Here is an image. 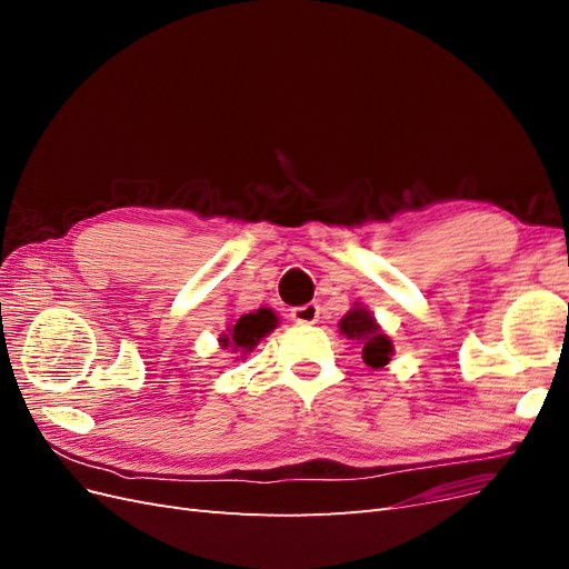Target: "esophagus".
Masks as SVG:
<instances>
[{
    "mask_svg": "<svg viewBox=\"0 0 569 569\" xmlns=\"http://www.w3.org/2000/svg\"><path fill=\"white\" fill-rule=\"evenodd\" d=\"M291 320L299 325H316L320 320V306L318 303H306L291 308Z\"/></svg>",
    "mask_w": 569,
    "mask_h": 569,
    "instance_id": "obj_1",
    "label": "esophagus"
}]
</instances>
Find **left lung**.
Masks as SVG:
<instances>
[{
    "mask_svg": "<svg viewBox=\"0 0 569 569\" xmlns=\"http://www.w3.org/2000/svg\"><path fill=\"white\" fill-rule=\"evenodd\" d=\"M339 332L363 347V360L372 370L385 368L393 356L391 337L382 330V325L375 320L366 306L353 303L351 311H347V316L339 320Z\"/></svg>",
    "mask_w": 569,
    "mask_h": 569,
    "instance_id": "left-lung-1",
    "label": "left lung"
}]
</instances>
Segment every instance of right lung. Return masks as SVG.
<instances>
[{
    "label": "right lung",
    "mask_w": 569,
    "mask_h": 569,
    "mask_svg": "<svg viewBox=\"0 0 569 569\" xmlns=\"http://www.w3.org/2000/svg\"><path fill=\"white\" fill-rule=\"evenodd\" d=\"M280 325V318L274 316L272 308H258V311L239 316L226 325V332L218 337L222 349H230L234 360H244L249 351H253L263 337H268L274 327Z\"/></svg>",
    "instance_id": "1"
}]
</instances>
